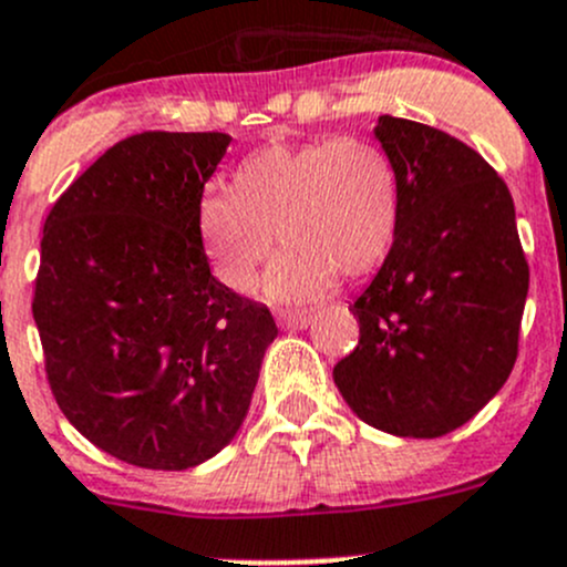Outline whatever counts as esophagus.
I'll use <instances>...</instances> for the list:
<instances>
[{
    "mask_svg": "<svg viewBox=\"0 0 567 567\" xmlns=\"http://www.w3.org/2000/svg\"><path fill=\"white\" fill-rule=\"evenodd\" d=\"M312 323V316H279V326L288 331H296V329H307V326Z\"/></svg>",
    "mask_w": 567,
    "mask_h": 567,
    "instance_id": "esophagus-1",
    "label": "esophagus"
}]
</instances>
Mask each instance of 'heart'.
I'll list each match as a JSON object with an SVG mask.
<instances>
[{"mask_svg":"<svg viewBox=\"0 0 567 567\" xmlns=\"http://www.w3.org/2000/svg\"><path fill=\"white\" fill-rule=\"evenodd\" d=\"M233 192H208L199 230L216 274L247 290L274 238L288 249L268 268V299H318L337 274L373 271L390 251L400 219L398 177L370 142L340 136L305 145H268L238 167Z\"/></svg>","mask_w":567,"mask_h":567,"instance_id":"heart-1","label":"heart"}]
</instances>
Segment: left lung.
Here are the masks:
<instances>
[{"label": "left lung", "mask_w": 567, "mask_h": 567, "mask_svg": "<svg viewBox=\"0 0 567 567\" xmlns=\"http://www.w3.org/2000/svg\"><path fill=\"white\" fill-rule=\"evenodd\" d=\"M400 219L384 266L353 301L359 346L334 364L353 414L436 439L505 386L518 353L529 266L505 181L455 136L381 114Z\"/></svg>", "instance_id": "obj_1"}]
</instances>
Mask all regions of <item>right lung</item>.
<instances>
[{"instance_id":"right-lung-1","label":"right lung","mask_w":567,"mask_h":567,"mask_svg":"<svg viewBox=\"0 0 567 567\" xmlns=\"http://www.w3.org/2000/svg\"><path fill=\"white\" fill-rule=\"evenodd\" d=\"M233 136L145 131L51 208L32 316L56 405L117 461L181 472L247 416L271 312L210 274L203 188Z\"/></svg>"}]
</instances>
